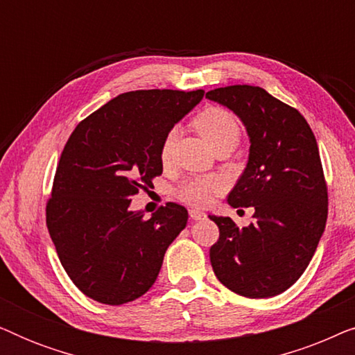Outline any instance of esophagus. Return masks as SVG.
<instances>
[{
	"instance_id": "obj_1",
	"label": "esophagus",
	"mask_w": 355,
	"mask_h": 355,
	"mask_svg": "<svg viewBox=\"0 0 355 355\" xmlns=\"http://www.w3.org/2000/svg\"><path fill=\"white\" fill-rule=\"evenodd\" d=\"M189 216L192 218V220H203V218H205L207 215L203 211H200V210H196V208H191V210H189Z\"/></svg>"
}]
</instances>
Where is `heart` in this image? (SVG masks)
I'll return each instance as SVG.
<instances>
[{
  "label": "heart",
  "instance_id": "1",
  "mask_svg": "<svg viewBox=\"0 0 355 355\" xmlns=\"http://www.w3.org/2000/svg\"><path fill=\"white\" fill-rule=\"evenodd\" d=\"M193 125L202 137L218 148L223 144L237 142L239 139V124L230 111L220 106H208L202 110L193 119ZM178 130L169 129L159 145V162L163 166H169L174 157ZM226 189V179L223 176H197L184 181L176 189V197L179 200L192 207L210 205L213 197L221 193Z\"/></svg>",
  "mask_w": 355,
  "mask_h": 355
}]
</instances>
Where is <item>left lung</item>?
<instances>
[{
  "instance_id": "left-lung-1",
  "label": "left lung",
  "mask_w": 355,
  "mask_h": 355,
  "mask_svg": "<svg viewBox=\"0 0 355 355\" xmlns=\"http://www.w3.org/2000/svg\"><path fill=\"white\" fill-rule=\"evenodd\" d=\"M207 98L245 124L249 163L227 203L255 208L247 227L227 216H208L220 230L210 247L213 271L232 293L273 297L300 278L327 225L328 187L317 139L297 110L261 87H220Z\"/></svg>"
}]
</instances>
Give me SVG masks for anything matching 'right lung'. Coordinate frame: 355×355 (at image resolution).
Instances as JSON below:
<instances>
[{
    "label": "right lung",
    "instance_id": "1",
    "mask_svg": "<svg viewBox=\"0 0 355 355\" xmlns=\"http://www.w3.org/2000/svg\"><path fill=\"white\" fill-rule=\"evenodd\" d=\"M203 90L125 92L82 119L62 148L46 202V226L62 268L87 297L106 305L152 288L164 252L187 225L168 202L152 218L130 197L162 176L159 145Z\"/></svg>",
    "mask_w": 355,
    "mask_h": 355
}]
</instances>
